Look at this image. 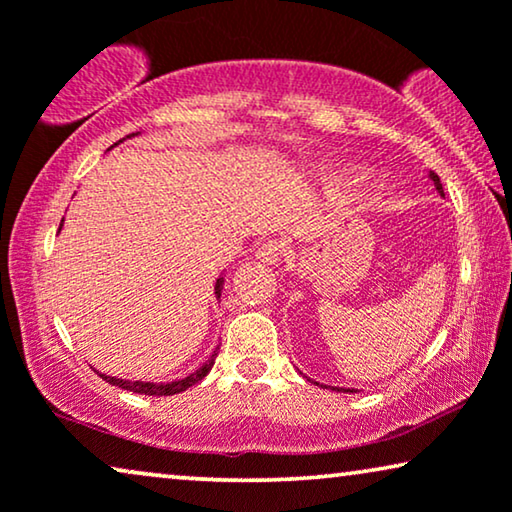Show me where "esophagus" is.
Segmentation results:
<instances>
[{
    "label": "esophagus",
    "mask_w": 512,
    "mask_h": 512,
    "mask_svg": "<svg viewBox=\"0 0 512 512\" xmlns=\"http://www.w3.org/2000/svg\"><path fill=\"white\" fill-rule=\"evenodd\" d=\"M284 244L282 242H277V240H270V242H265V244H261V247H258V251H256V258L261 263H268V265H275L277 261H282V256H284Z\"/></svg>",
    "instance_id": "esophagus-1"
}]
</instances>
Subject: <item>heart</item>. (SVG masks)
<instances>
[{"instance_id":"obj_1","label":"heart","mask_w":512,"mask_h":512,"mask_svg":"<svg viewBox=\"0 0 512 512\" xmlns=\"http://www.w3.org/2000/svg\"><path fill=\"white\" fill-rule=\"evenodd\" d=\"M338 179L342 181V184H352L354 174H352V172H345V174H340V177H338Z\"/></svg>"}]
</instances>
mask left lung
I'll return each mask as SVG.
<instances>
[{
	"label": "left lung",
	"mask_w": 512,
	"mask_h": 512,
	"mask_svg": "<svg viewBox=\"0 0 512 512\" xmlns=\"http://www.w3.org/2000/svg\"><path fill=\"white\" fill-rule=\"evenodd\" d=\"M429 177H431V181H433V186H436V191L443 195L445 198V193H443V184H440V179H438V174H433V172H429ZM314 384H319V382H314ZM321 387H324V384H321ZM333 389H338V391H352V389H340V387H333ZM354 394V391H352Z\"/></svg>",
	"instance_id": "obj_1"
}]
</instances>
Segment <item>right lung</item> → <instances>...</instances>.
Listing matches in <instances>:
<instances>
[{
  "label": "right lung",
  "mask_w": 512,
  "mask_h": 512,
  "mask_svg": "<svg viewBox=\"0 0 512 512\" xmlns=\"http://www.w3.org/2000/svg\"><path fill=\"white\" fill-rule=\"evenodd\" d=\"M139 132H132V135H128V139L130 137H137ZM123 142V139H121ZM121 142H116V144H121ZM114 144V146H116ZM114 146H109V151L114 149ZM65 221V219H62ZM60 230H62V223H60ZM58 230V233H60ZM221 289H223V275H219V279H216V284H214V296H216V300H221ZM219 349V347H216ZM216 354L219 352H214L212 356H209V359L202 363V366L198 368V370H193L191 375H186V377H181V380H174V382H144V380H121V377H111V375H104V373H100V370H95V373H100V377L102 380H107L109 384H114V387H121V389H128V391H135V394H144V396H172V394H181V391H186L188 387H193V384H198L202 377H207V373L209 370H212V366H214V359H216Z\"/></svg>",
  "instance_id": "right-lung-1"
}]
</instances>
